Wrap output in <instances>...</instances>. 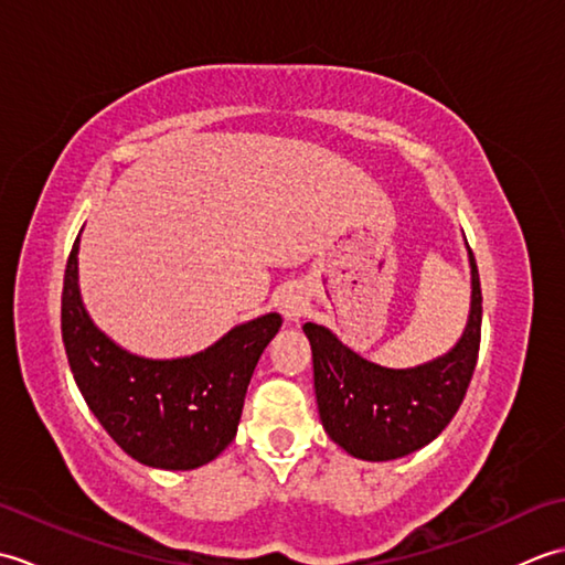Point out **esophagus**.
Wrapping results in <instances>:
<instances>
[{"mask_svg": "<svg viewBox=\"0 0 565 565\" xmlns=\"http://www.w3.org/2000/svg\"><path fill=\"white\" fill-rule=\"evenodd\" d=\"M281 313L286 320H298L303 313H306V298L301 294H286L281 298Z\"/></svg>", "mask_w": 565, "mask_h": 565, "instance_id": "esophagus-1", "label": "esophagus"}]
</instances>
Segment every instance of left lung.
Here are the masks:
<instances>
[{"mask_svg": "<svg viewBox=\"0 0 565 565\" xmlns=\"http://www.w3.org/2000/svg\"><path fill=\"white\" fill-rule=\"evenodd\" d=\"M471 316L449 354L415 369H383L344 347L334 334L306 322L322 427L340 447L364 461H391L423 449L463 403L481 347L483 296L473 252Z\"/></svg>", "mask_w": 565, "mask_h": 565, "instance_id": "8db88e82", "label": "left lung"}]
</instances>
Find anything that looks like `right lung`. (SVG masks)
I'll use <instances>...</instances> for the list:
<instances>
[{"mask_svg":"<svg viewBox=\"0 0 565 565\" xmlns=\"http://www.w3.org/2000/svg\"><path fill=\"white\" fill-rule=\"evenodd\" d=\"M79 235L63 284V342L77 388L109 437L136 461L189 471L233 441L245 393L264 347L281 328L269 313L237 326L206 352L142 359L114 344L89 320L77 289Z\"/></svg>","mask_w":565,"mask_h":565,"instance_id":"right-lung-1","label":"right lung"}]
</instances>
